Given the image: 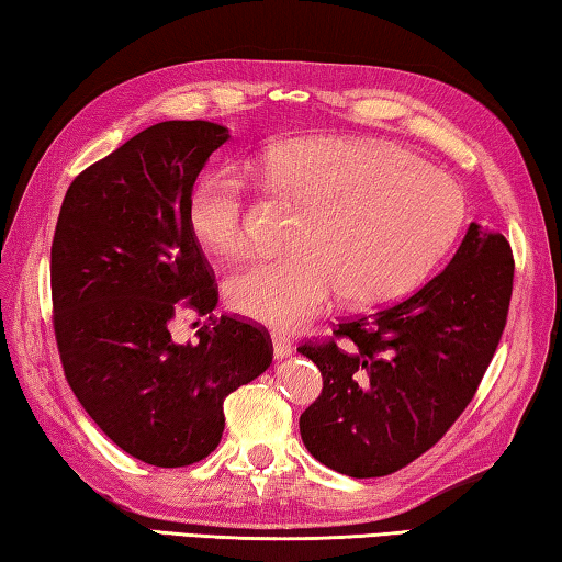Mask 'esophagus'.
Returning a JSON list of instances; mask_svg holds the SVG:
<instances>
[{
    "label": "esophagus",
    "instance_id": "34e87169",
    "mask_svg": "<svg viewBox=\"0 0 562 562\" xmlns=\"http://www.w3.org/2000/svg\"><path fill=\"white\" fill-rule=\"evenodd\" d=\"M271 340H273V358L276 360L291 356V340L286 336H281V333H273Z\"/></svg>",
    "mask_w": 562,
    "mask_h": 562
}]
</instances>
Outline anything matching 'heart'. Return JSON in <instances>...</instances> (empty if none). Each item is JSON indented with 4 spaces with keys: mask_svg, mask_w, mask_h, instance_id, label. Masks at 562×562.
I'll return each instance as SVG.
<instances>
[{
    "mask_svg": "<svg viewBox=\"0 0 562 562\" xmlns=\"http://www.w3.org/2000/svg\"><path fill=\"white\" fill-rule=\"evenodd\" d=\"M256 172L299 210L296 249L266 254L229 276L241 316L296 328L338 296L378 306L407 296L449 251L464 222V194L447 172L392 147L299 140L266 147ZM194 239L220 256L251 241L254 202L234 170H210L187 196Z\"/></svg>",
    "mask_w": 562,
    "mask_h": 562,
    "instance_id": "heart-1",
    "label": "heart"
}]
</instances>
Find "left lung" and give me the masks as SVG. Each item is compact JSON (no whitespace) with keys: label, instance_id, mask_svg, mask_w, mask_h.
<instances>
[{"label":"left lung","instance_id":"8db88e82","mask_svg":"<svg viewBox=\"0 0 562 562\" xmlns=\"http://www.w3.org/2000/svg\"><path fill=\"white\" fill-rule=\"evenodd\" d=\"M510 291V244L471 222L454 259L419 291L303 342L323 375L299 422L306 449L352 479L395 474L425 454L474 400Z\"/></svg>","mask_w":562,"mask_h":562}]
</instances>
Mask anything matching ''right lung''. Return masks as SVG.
<instances>
[{
	"label": "right lung",
	"mask_w": 562,
	"mask_h": 562,
	"mask_svg": "<svg viewBox=\"0 0 562 562\" xmlns=\"http://www.w3.org/2000/svg\"><path fill=\"white\" fill-rule=\"evenodd\" d=\"M226 140L210 121L145 127L76 177L54 232V333L68 385L113 445L162 469L210 457L226 395L273 358L269 330L241 318H213L196 344L169 336L175 315H210L220 299L187 196Z\"/></svg>",
	"instance_id": "right-lung-1"
}]
</instances>
